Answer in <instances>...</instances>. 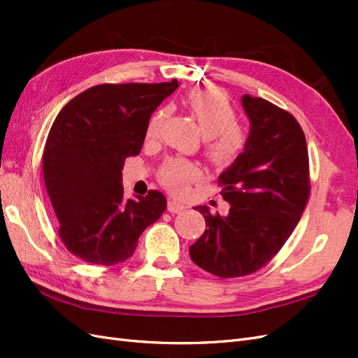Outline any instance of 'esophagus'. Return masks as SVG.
<instances>
[{"label":"esophagus","instance_id":"esophagus-1","mask_svg":"<svg viewBox=\"0 0 358 358\" xmlns=\"http://www.w3.org/2000/svg\"><path fill=\"white\" fill-rule=\"evenodd\" d=\"M167 209H169V212H171V213H179V212L185 210L187 206L179 203V201H176V200H170L169 204H167Z\"/></svg>","mask_w":358,"mask_h":358}]
</instances>
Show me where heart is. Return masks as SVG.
Listing matches in <instances>:
<instances>
[{
	"label": "heart",
	"mask_w": 358,
	"mask_h": 358,
	"mask_svg": "<svg viewBox=\"0 0 358 358\" xmlns=\"http://www.w3.org/2000/svg\"><path fill=\"white\" fill-rule=\"evenodd\" d=\"M188 110L196 119L206 137V154L215 162H231L242 152L245 133L237 125V113L227 96L220 91H196L188 96ZM169 115V107H159L149 116L146 138H155ZM200 176V167L185 158H169L161 166L159 182L175 194H183Z\"/></svg>",
	"instance_id": "1"
}]
</instances>
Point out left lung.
<instances>
[{
    "instance_id": "1",
    "label": "left lung",
    "mask_w": 358,
    "mask_h": 358,
    "mask_svg": "<svg viewBox=\"0 0 358 358\" xmlns=\"http://www.w3.org/2000/svg\"><path fill=\"white\" fill-rule=\"evenodd\" d=\"M251 122L243 152L218 179L230 203L227 216L197 206L206 230L189 246L194 263L220 278H239L266 266L288 241L310 192L306 137L296 117L245 94Z\"/></svg>"
}]
</instances>
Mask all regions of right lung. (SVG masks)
<instances>
[{
  "instance_id": "obj_1",
  "label": "right lung",
  "mask_w": 358,
  "mask_h": 358,
  "mask_svg": "<svg viewBox=\"0 0 358 358\" xmlns=\"http://www.w3.org/2000/svg\"><path fill=\"white\" fill-rule=\"evenodd\" d=\"M178 80L104 83L76 95L53 121L43 152V178L69 251L86 263L113 266L133 255L167 200L150 189L124 197L122 167L140 154L146 124Z\"/></svg>"
}]
</instances>
